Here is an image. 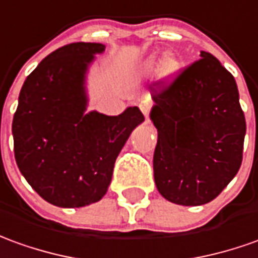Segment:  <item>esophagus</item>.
Masks as SVG:
<instances>
[{"label":"esophagus","instance_id":"obj_1","mask_svg":"<svg viewBox=\"0 0 258 258\" xmlns=\"http://www.w3.org/2000/svg\"><path fill=\"white\" fill-rule=\"evenodd\" d=\"M140 109H141L142 114H144L145 118H147V123H148V121H149V120H148V114H149V109H151V104H149V102H147V100L141 102V103H140Z\"/></svg>","mask_w":258,"mask_h":258}]
</instances>
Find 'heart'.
<instances>
[{"label":"heart","instance_id":"heart-1","mask_svg":"<svg viewBox=\"0 0 258 258\" xmlns=\"http://www.w3.org/2000/svg\"><path fill=\"white\" fill-rule=\"evenodd\" d=\"M156 70H159L160 78L172 81L179 73L180 61L174 54L166 53L162 57V60H158L155 55H152L141 66V71L144 74H154Z\"/></svg>","mask_w":258,"mask_h":258}]
</instances>
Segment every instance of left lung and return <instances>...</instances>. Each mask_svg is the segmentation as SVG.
<instances>
[{"label":"left lung","mask_w":258,"mask_h":258,"mask_svg":"<svg viewBox=\"0 0 258 258\" xmlns=\"http://www.w3.org/2000/svg\"><path fill=\"white\" fill-rule=\"evenodd\" d=\"M149 91L155 103L149 117L158 130V191L179 205L210 203L242 165L246 120L235 78L212 54L201 51V60L172 85Z\"/></svg>","instance_id":"8db88e82"}]
</instances>
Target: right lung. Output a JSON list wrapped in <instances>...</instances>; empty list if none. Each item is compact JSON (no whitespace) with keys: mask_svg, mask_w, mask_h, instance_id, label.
<instances>
[{"mask_svg":"<svg viewBox=\"0 0 258 258\" xmlns=\"http://www.w3.org/2000/svg\"><path fill=\"white\" fill-rule=\"evenodd\" d=\"M100 43H73L48 54L23 84L12 121L16 165L43 200L61 208L98 203L135 127L145 120L127 107L118 116L88 109L86 75Z\"/></svg>","mask_w":258,"mask_h":258,"instance_id":"right-lung-1","label":"right lung"}]
</instances>
